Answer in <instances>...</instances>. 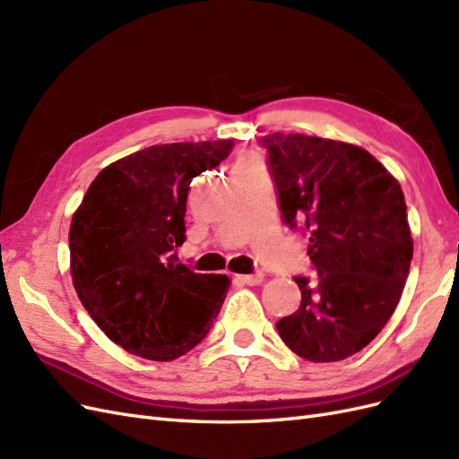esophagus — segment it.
Instances as JSON below:
<instances>
[{"instance_id":"esophagus-1","label":"esophagus","mask_w":459,"mask_h":459,"mask_svg":"<svg viewBox=\"0 0 459 459\" xmlns=\"http://www.w3.org/2000/svg\"><path fill=\"white\" fill-rule=\"evenodd\" d=\"M238 281L243 285H258L262 281V273H251V275H238Z\"/></svg>"}]
</instances>
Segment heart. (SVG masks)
<instances>
[{
    "label": "heart",
    "instance_id": "obj_1",
    "mask_svg": "<svg viewBox=\"0 0 459 459\" xmlns=\"http://www.w3.org/2000/svg\"><path fill=\"white\" fill-rule=\"evenodd\" d=\"M251 164H256V160L251 155H245V157H241L238 166H251Z\"/></svg>",
    "mask_w": 459,
    "mask_h": 459
}]
</instances>
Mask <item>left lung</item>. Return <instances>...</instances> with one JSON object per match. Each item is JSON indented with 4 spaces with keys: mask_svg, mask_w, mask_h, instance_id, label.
Masks as SVG:
<instances>
[{
    "mask_svg": "<svg viewBox=\"0 0 459 459\" xmlns=\"http://www.w3.org/2000/svg\"><path fill=\"white\" fill-rule=\"evenodd\" d=\"M268 152L281 218L308 238L314 273L297 275L300 307L275 324L290 351L339 362L391 319L413 256L404 193L362 147L275 132Z\"/></svg>",
    "mask_w": 459,
    "mask_h": 459,
    "instance_id": "left-lung-1",
    "label": "left lung"
}]
</instances>
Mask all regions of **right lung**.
I'll return each instance as SVG.
<instances>
[{"label":"right lung","mask_w":459,"mask_h":459,"mask_svg":"<svg viewBox=\"0 0 459 459\" xmlns=\"http://www.w3.org/2000/svg\"><path fill=\"white\" fill-rule=\"evenodd\" d=\"M233 140L152 145L97 174L73 216L71 273L105 335L170 362L197 346L230 289L228 275L178 260L193 178L226 160Z\"/></svg>","instance_id":"right-lung-1"}]
</instances>
